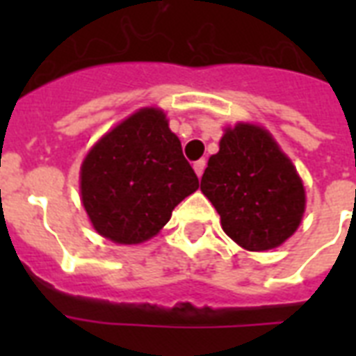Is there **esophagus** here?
Here are the masks:
<instances>
[{
	"instance_id": "esophagus-1",
	"label": "esophagus",
	"mask_w": 356,
	"mask_h": 356,
	"mask_svg": "<svg viewBox=\"0 0 356 356\" xmlns=\"http://www.w3.org/2000/svg\"><path fill=\"white\" fill-rule=\"evenodd\" d=\"M205 166H207L205 159H200V161L194 162V170H195V173H197V177H201V175H203V172H205Z\"/></svg>"
}]
</instances>
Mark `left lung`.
Returning a JSON list of instances; mask_svg holds the SVG:
<instances>
[{
    "label": "left lung",
    "mask_w": 356,
    "mask_h": 356,
    "mask_svg": "<svg viewBox=\"0 0 356 356\" xmlns=\"http://www.w3.org/2000/svg\"><path fill=\"white\" fill-rule=\"evenodd\" d=\"M201 192L238 245L266 251L296 233L305 212V188L296 168L270 133L238 123L209 159Z\"/></svg>",
    "instance_id": "8db88e82"
}]
</instances>
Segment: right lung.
Here are the masks:
<instances>
[{"label": "right lung", "mask_w": 356, "mask_h": 356, "mask_svg": "<svg viewBox=\"0 0 356 356\" xmlns=\"http://www.w3.org/2000/svg\"><path fill=\"white\" fill-rule=\"evenodd\" d=\"M200 179L159 108H142L107 133L81 166V195L92 225L116 243L155 236Z\"/></svg>", "instance_id": "right-lung-1"}]
</instances>
